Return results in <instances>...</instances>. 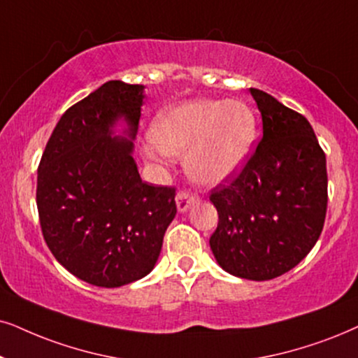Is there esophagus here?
<instances>
[{
    "label": "esophagus",
    "instance_id": "obj_1",
    "mask_svg": "<svg viewBox=\"0 0 358 358\" xmlns=\"http://www.w3.org/2000/svg\"><path fill=\"white\" fill-rule=\"evenodd\" d=\"M198 198L194 196V194H192L189 192H180L178 194H176L175 201H176V208H178L180 213H185L189 210V206L194 205L196 203Z\"/></svg>",
    "mask_w": 358,
    "mask_h": 358
}]
</instances>
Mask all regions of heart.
I'll list each match as a JSON object with an SVG mask.
<instances>
[{
    "label": "heart",
    "instance_id": "obj_1",
    "mask_svg": "<svg viewBox=\"0 0 358 358\" xmlns=\"http://www.w3.org/2000/svg\"><path fill=\"white\" fill-rule=\"evenodd\" d=\"M147 155H185L193 182L215 187L241 170L256 135V117L239 101H192L171 106L150 125Z\"/></svg>",
    "mask_w": 358,
    "mask_h": 358
}]
</instances>
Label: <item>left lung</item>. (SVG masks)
<instances>
[{"instance_id":"8db88e82","label":"left lung","mask_w":358,"mask_h":358,"mask_svg":"<svg viewBox=\"0 0 358 358\" xmlns=\"http://www.w3.org/2000/svg\"><path fill=\"white\" fill-rule=\"evenodd\" d=\"M250 92L262 137L236 178L211 192L220 221L210 246L226 273L268 280L299 264L317 243L327 211V166L304 115L259 89Z\"/></svg>"}]
</instances>
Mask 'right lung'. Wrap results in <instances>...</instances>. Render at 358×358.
<instances>
[{"instance_id": "add662e5", "label": "right lung", "mask_w": 358, "mask_h": 358, "mask_svg": "<svg viewBox=\"0 0 358 358\" xmlns=\"http://www.w3.org/2000/svg\"><path fill=\"white\" fill-rule=\"evenodd\" d=\"M143 99V85L108 80L67 108L41 157L36 203L44 241L92 286L145 278L176 215L175 188L142 182L132 157ZM119 118L129 139L113 135Z\"/></svg>"}]
</instances>
